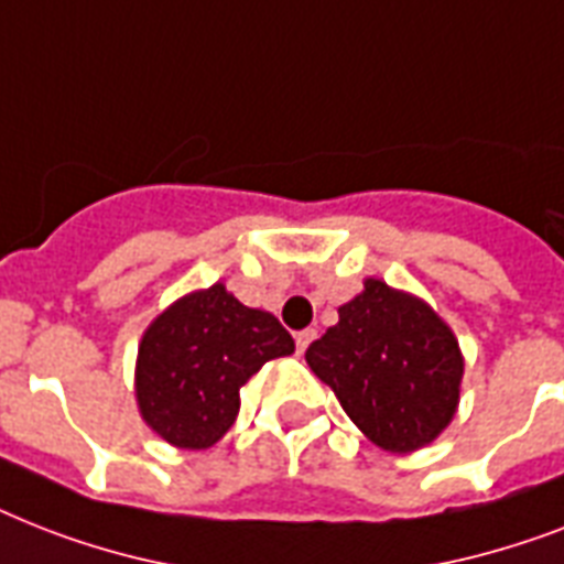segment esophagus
<instances>
[{
  "label": "esophagus",
  "instance_id": "34e87169",
  "mask_svg": "<svg viewBox=\"0 0 564 564\" xmlns=\"http://www.w3.org/2000/svg\"><path fill=\"white\" fill-rule=\"evenodd\" d=\"M314 337H317V332H314V328H303V332H296V352L303 355Z\"/></svg>",
  "mask_w": 564,
  "mask_h": 564
}]
</instances>
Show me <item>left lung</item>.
I'll use <instances>...</instances> for the list:
<instances>
[{
    "label": "left lung",
    "instance_id": "8db88e82",
    "mask_svg": "<svg viewBox=\"0 0 564 564\" xmlns=\"http://www.w3.org/2000/svg\"><path fill=\"white\" fill-rule=\"evenodd\" d=\"M305 352L346 416L387 452L408 454L440 436L460 399L463 358L452 328L416 296L367 279L364 294Z\"/></svg>",
    "mask_w": 564,
    "mask_h": 564
}]
</instances>
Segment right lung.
I'll return each mask as SVG.
<instances>
[{"instance_id": "right-lung-1", "label": "right lung", "mask_w": 564, "mask_h": 564, "mask_svg": "<svg viewBox=\"0 0 564 564\" xmlns=\"http://www.w3.org/2000/svg\"><path fill=\"white\" fill-rule=\"evenodd\" d=\"M294 352L273 314L224 285L183 296L151 323L137 360L142 419L177 448H209L238 416V390L270 358Z\"/></svg>"}]
</instances>
